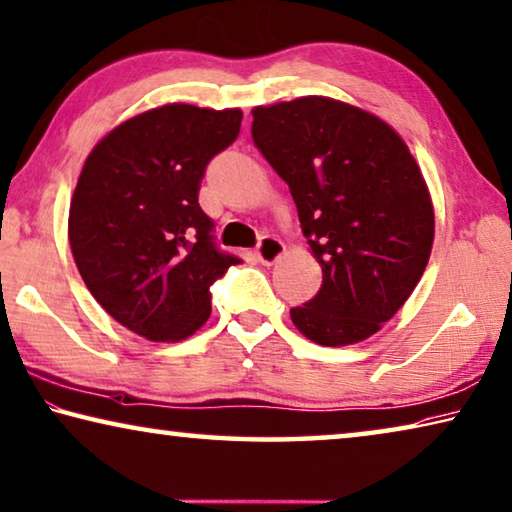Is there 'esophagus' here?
<instances>
[{
  "mask_svg": "<svg viewBox=\"0 0 512 512\" xmlns=\"http://www.w3.org/2000/svg\"><path fill=\"white\" fill-rule=\"evenodd\" d=\"M285 255V243L275 237H262L257 246V259L266 266H271L278 262V259Z\"/></svg>",
  "mask_w": 512,
  "mask_h": 512,
  "instance_id": "obj_1",
  "label": "esophagus"
}]
</instances>
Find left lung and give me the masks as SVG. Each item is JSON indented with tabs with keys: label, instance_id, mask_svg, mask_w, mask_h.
Returning <instances> with one entry per match:
<instances>
[{
	"label": "left lung",
	"instance_id": "left-lung-1",
	"mask_svg": "<svg viewBox=\"0 0 512 512\" xmlns=\"http://www.w3.org/2000/svg\"><path fill=\"white\" fill-rule=\"evenodd\" d=\"M253 141L289 184L323 271L319 294L291 310L294 326L321 346L376 335L417 287L435 237L408 145L373 113L321 95L255 107Z\"/></svg>",
	"mask_w": 512,
	"mask_h": 512
}]
</instances>
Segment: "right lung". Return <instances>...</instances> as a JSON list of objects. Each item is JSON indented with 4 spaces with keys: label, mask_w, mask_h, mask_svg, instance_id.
<instances>
[{
    "label": "right lung",
    "mask_w": 512,
    "mask_h": 512,
    "mask_svg": "<svg viewBox=\"0 0 512 512\" xmlns=\"http://www.w3.org/2000/svg\"><path fill=\"white\" fill-rule=\"evenodd\" d=\"M241 118L164 104L111 129L81 168L72 257L107 314L150 342L191 337L212 314L209 287L241 262L218 250L198 205L205 168L237 139Z\"/></svg>",
    "instance_id": "right-lung-1"
}]
</instances>
